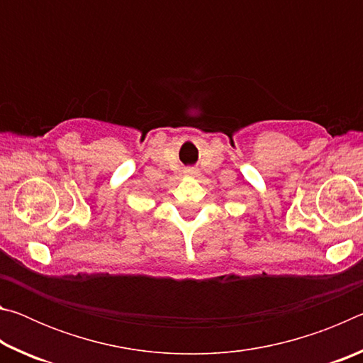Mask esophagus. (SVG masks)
Instances as JSON below:
<instances>
[{"label":"esophagus","instance_id":"esophagus-1","mask_svg":"<svg viewBox=\"0 0 363 363\" xmlns=\"http://www.w3.org/2000/svg\"><path fill=\"white\" fill-rule=\"evenodd\" d=\"M186 174H187V176H196V169L187 168V169H186Z\"/></svg>","mask_w":363,"mask_h":363}]
</instances>
